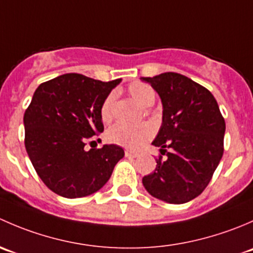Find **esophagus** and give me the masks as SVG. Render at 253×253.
<instances>
[{
	"label": "esophagus",
	"instance_id": "1",
	"mask_svg": "<svg viewBox=\"0 0 253 253\" xmlns=\"http://www.w3.org/2000/svg\"><path fill=\"white\" fill-rule=\"evenodd\" d=\"M125 155H126L127 158H136L137 155H138V153L133 152V150H126V152H125Z\"/></svg>",
	"mask_w": 253,
	"mask_h": 253
}]
</instances>
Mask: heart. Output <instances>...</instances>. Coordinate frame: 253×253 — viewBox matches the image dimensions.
I'll return each instance as SVG.
<instances>
[{
	"instance_id": "b5f03b06",
	"label": "heart",
	"mask_w": 253,
	"mask_h": 253,
	"mask_svg": "<svg viewBox=\"0 0 253 253\" xmlns=\"http://www.w3.org/2000/svg\"><path fill=\"white\" fill-rule=\"evenodd\" d=\"M127 91L133 98V100L137 101L143 108L153 105L155 101L154 89L145 83H141V82L131 83L127 86ZM115 100H116V94L114 91L108 94L104 99L100 106V117L104 122L111 121L114 117ZM153 134H154V127L150 124L128 125L125 122H119L109 128L106 137L109 142L114 144L129 148V149H137L148 139L152 138Z\"/></svg>"
}]
</instances>
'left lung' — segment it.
I'll list each match as a JSON object with an SVG mask.
<instances>
[{"instance_id":"1","label":"left lung","mask_w":253,"mask_h":253,"mask_svg":"<svg viewBox=\"0 0 253 253\" xmlns=\"http://www.w3.org/2000/svg\"><path fill=\"white\" fill-rule=\"evenodd\" d=\"M159 94L163 124L152 144L159 155L157 168L142 178L158 200L181 205L208 186L224 153L225 121L208 89L175 72L142 77Z\"/></svg>"}]
</instances>
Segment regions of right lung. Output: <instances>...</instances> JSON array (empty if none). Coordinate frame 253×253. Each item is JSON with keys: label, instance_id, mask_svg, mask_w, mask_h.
I'll use <instances>...</instances> for the list:
<instances>
[{"label": "right lung", "instance_id": "right-lung-1", "mask_svg": "<svg viewBox=\"0 0 253 253\" xmlns=\"http://www.w3.org/2000/svg\"><path fill=\"white\" fill-rule=\"evenodd\" d=\"M120 82L66 73L35 90L23 119L25 149L42 182L58 196L79 198L96 192L124 158L116 144L84 148L104 131L100 106Z\"/></svg>", "mask_w": 253, "mask_h": 253}]
</instances>
